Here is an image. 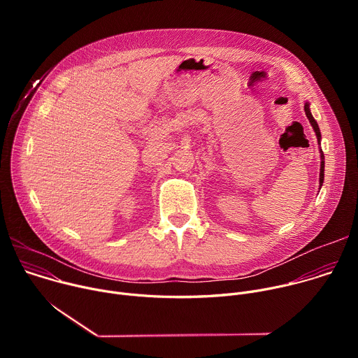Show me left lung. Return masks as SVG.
I'll return each instance as SVG.
<instances>
[{
    "instance_id": "8db88e82",
    "label": "left lung",
    "mask_w": 358,
    "mask_h": 358,
    "mask_svg": "<svg viewBox=\"0 0 358 358\" xmlns=\"http://www.w3.org/2000/svg\"><path fill=\"white\" fill-rule=\"evenodd\" d=\"M304 112H306V116H308V119H309V122H310V124H312V127H313V130H315V133H316L317 141H319V144H320V140H322L320 129H319V126H317V122H316V120H315V117L312 116L310 106H309V101H306V103H304ZM320 159H322V164H320V178H319V182H320V188H322L323 181H324V155H323L322 148H320Z\"/></svg>"
}]
</instances>
